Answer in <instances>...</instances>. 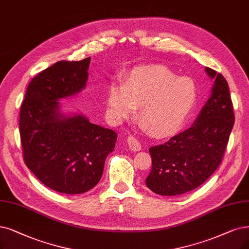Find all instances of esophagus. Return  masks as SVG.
I'll use <instances>...</instances> for the list:
<instances>
[{
    "mask_svg": "<svg viewBox=\"0 0 249 249\" xmlns=\"http://www.w3.org/2000/svg\"><path fill=\"white\" fill-rule=\"evenodd\" d=\"M126 141H127L128 148H130L132 151H140L141 150V144H140V142H139L138 139H136L134 136H128Z\"/></svg>",
    "mask_w": 249,
    "mask_h": 249,
    "instance_id": "34e87169",
    "label": "esophagus"
}]
</instances>
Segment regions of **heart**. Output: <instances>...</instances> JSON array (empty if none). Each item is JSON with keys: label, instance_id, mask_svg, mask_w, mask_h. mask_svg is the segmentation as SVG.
Instances as JSON below:
<instances>
[{"label": "heart", "instance_id": "obj_1", "mask_svg": "<svg viewBox=\"0 0 249 249\" xmlns=\"http://www.w3.org/2000/svg\"><path fill=\"white\" fill-rule=\"evenodd\" d=\"M198 97L197 85L191 77H178L164 66L136 68L124 84L108 88V114L116 124L136 115L154 136L173 134L185 124L194 110Z\"/></svg>", "mask_w": 249, "mask_h": 249}]
</instances>
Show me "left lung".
Segmentation results:
<instances>
[{
	"instance_id": "obj_1",
	"label": "left lung",
	"mask_w": 249,
	"mask_h": 249,
	"mask_svg": "<svg viewBox=\"0 0 249 249\" xmlns=\"http://www.w3.org/2000/svg\"><path fill=\"white\" fill-rule=\"evenodd\" d=\"M205 72L213 85L194 124L164 144L149 148L152 168L146 185L158 195L194 190L222 161L235 122L233 105L225 77L208 67Z\"/></svg>"
}]
</instances>
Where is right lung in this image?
Instances as JSON below:
<instances>
[{
	"label": "right lung",
	"instance_id": "right-lung-1",
	"mask_svg": "<svg viewBox=\"0 0 249 249\" xmlns=\"http://www.w3.org/2000/svg\"><path fill=\"white\" fill-rule=\"evenodd\" d=\"M91 57L59 61L29 83L20 109L19 131L27 167L44 185L65 194L94 188L103 174L117 134L92 124L79 112L62 111L59 100L86 88Z\"/></svg>",
	"mask_w": 249,
	"mask_h": 249
}]
</instances>
